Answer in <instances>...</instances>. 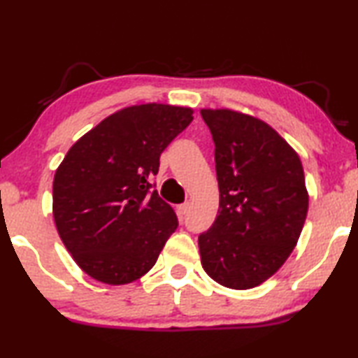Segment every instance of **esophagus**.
<instances>
[{"label": "esophagus", "mask_w": 358, "mask_h": 358, "mask_svg": "<svg viewBox=\"0 0 358 358\" xmlns=\"http://www.w3.org/2000/svg\"><path fill=\"white\" fill-rule=\"evenodd\" d=\"M189 209H191V204H189V203L180 204L178 208H177V214L180 215V217H183V215H186V214L189 213Z\"/></svg>", "instance_id": "1"}]
</instances>
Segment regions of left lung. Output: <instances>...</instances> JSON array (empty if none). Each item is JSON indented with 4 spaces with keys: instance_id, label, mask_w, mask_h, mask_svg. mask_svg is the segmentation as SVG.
I'll use <instances>...</instances> for the list:
<instances>
[{
    "instance_id": "1",
    "label": "left lung",
    "mask_w": 358,
    "mask_h": 358,
    "mask_svg": "<svg viewBox=\"0 0 358 358\" xmlns=\"http://www.w3.org/2000/svg\"><path fill=\"white\" fill-rule=\"evenodd\" d=\"M215 144L219 213L199 235L201 264L235 290L263 284L285 263L303 229L308 191L295 149L263 120L201 108Z\"/></svg>"
}]
</instances>
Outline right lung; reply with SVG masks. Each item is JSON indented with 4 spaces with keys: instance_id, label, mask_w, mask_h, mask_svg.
Returning a JSON list of instances; mask_svg holds the SVG:
<instances>
[{
    "instance_id": "right-lung-1",
    "label": "right lung",
    "mask_w": 358,
    "mask_h": 358,
    "mask_svg": "<svg viewBox=\"0 0 358 358\" xmlns=\"http://www.w3.org/2000/svg\"><path fill=\"white\" fill-rule=\"evenodd\" d=\"M193 120L169 103L124 107L69 148L53 178L58 235L85 274L108 285L152 269L177 229L172 206L150 193L162 150Z\"/></svg>"
}]
</instances>
